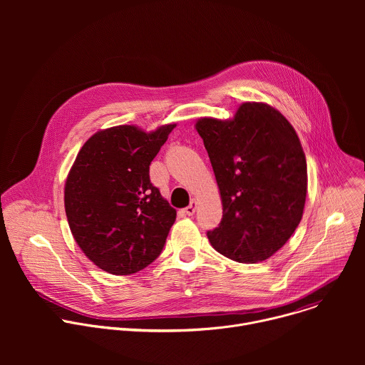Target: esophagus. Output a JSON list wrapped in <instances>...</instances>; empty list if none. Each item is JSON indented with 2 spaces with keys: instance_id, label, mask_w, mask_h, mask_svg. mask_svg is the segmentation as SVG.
I'll use <instances>...</instances> for the list:
<instances>
[{
  "instance_id": "esophagus-1",
  "label": "esophagus",
  "mask_w": 365,
  "mask_h": 365,
  "mask_svg": "<svg viewBox=\"0 0 365 365\" xmlns=\"http://www.w3.org/2000/svg\"><path fill=\"white\" fill-rule=\"evenodd\" d=\"M195 211H196V200L193 199L192 202H190V205H187L185 210H183V212L186 214V215H193L195 214Z\"/></svg>"
}]
</instances>
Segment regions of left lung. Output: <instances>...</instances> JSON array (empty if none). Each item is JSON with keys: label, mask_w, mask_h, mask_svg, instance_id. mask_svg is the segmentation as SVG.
Wrapping results in <instances>:
<instances>
[{"label": "left lung", "mask_w": 365, "mask_h": 365, "mask_svg": "<svg viewBox=\"0 0 365 365\" xmlns=\"http://www.w3.org/2000/svg\"><path fill=\"white\" fill-rule=\"evenodd\" d=\"M196 130L222 199V220L207 238L235 262L267 259L303 215L307 169L294 128L267 103L245 102L234 120L200 118Z\"/></svg>", "instance_id": "obj_1"}]
</instances>
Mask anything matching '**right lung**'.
<instances>
[{"label": "right lung", "mask_w": 365, "mask_h": 365, "mask_svg": "<svg viewBox=\"0 0 365 365\" xmlns=\"http://www.w3.org/2000/svg\"><path fill=\"white\" fill-rule=\"evenodd\" d=\"M173 128L102 130L76 155L65 185L66 217L81 250L103 272L137 273L163 251L176 210L150 182V165Z\"/></svg>", "instance_id": "right-lung-1"}]
</instances>
